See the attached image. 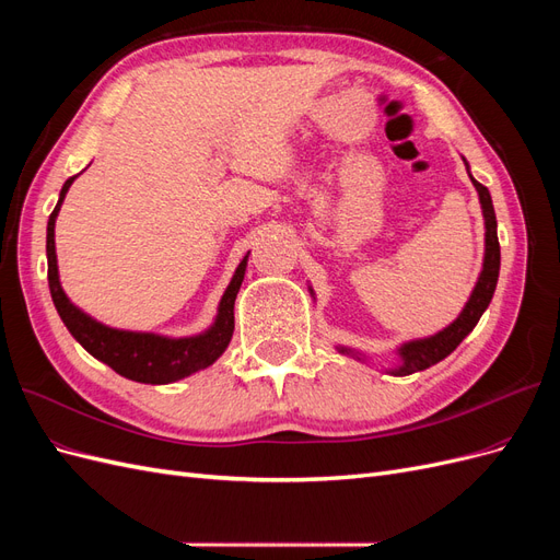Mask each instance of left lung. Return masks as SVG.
I'll return each instance as SVG.
<instances>
[{"mask_svg":"<svg viewBox=\"0 0 560 560\" xmlns=\"http://www.w3.org/2000/svg\"><path fill=\"white\" fill-rule=\"evenodd\" d=\"M465 161V159H463ZM467 165V161H465ZM467 173H469V165H467ZM471 177V175H469ZM471 184L477 186V194H479V202H481V210H483V222H486V254H483V268H481V276L474 284L471 296L465 303L463 313L457 315L446 329H442L434 336L428 338H416V341H409L397 348L399 354V364L397 369H389L387 374L393 376H409L416 374V371L422 369H430L432 364L442 362L444 358L463 343V338L477 327L479 317L483 315V311L488 308L490 299L495 294V287H498V276H500V243H498V222H495V210H493V200H490V194L483 184H479L477 179L471 177ZM313 294V290H311ZM338 352L343 354H352V358L364 360L362 354H358L350 348H341L338 346Z\"/></svg>","mask_w":560,"mask_h":560,"instance_id":"left-lung-1","label":"left lung"}]
</instances>
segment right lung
I'll list each match as a JSON object with an SVG mask.
<instances>
[{
	"label": "right lung",
	"mask_w": 560,
	"mask_h": 560,
	"mask_svg": "<svg viewBox=\"0 0 560 560\" xmlns=\"http://www.w3.org/2000/svg\"><path fill=\"white\" fill-rule=\"evenodd\" d=\"M74 179L77 177H70L62 184L58 206L54 212H50L48 226H46L50 299H54L56 311L65 322V327L70 329V334L93 354L95 360L105 362L124 378L138 381V383H149V385L175 383L196 374L200 369L214 364L219 360V354H222L231 343L233 325H235L233 306L245 278L247 257L238 264V268H235L226 292L222 301H219L217 317L208 331H202L198 336H186V338H171V336H159V334H147V331L112 329L103 325V322H97L91 315L79 311L62 292L60 276H58L56 217L60 212L65 194L70 191Z\"/></svg>",
	"instance_id": "add662e5"
}]
</instances>
